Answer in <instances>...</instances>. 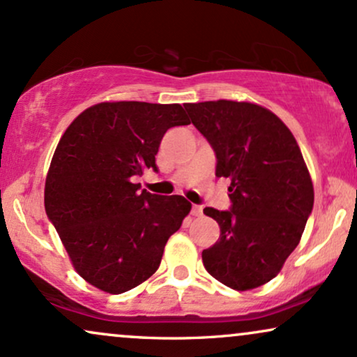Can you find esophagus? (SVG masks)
Here are the masks:
<instances>
[{
    "label": "esophagus",
    "mask_w": 357,
    "mask_h": 357,
    "mask_svg": "<svg viewBox=\"0 0 357 357\" xmlns=\"http://www.w3.org/2000/svg\"><path fill=\"white\" fill-rule=\"evenodd\" d=\"M191 214H192V216H201V214H203V206H199V204L192 206Z\"/></svg>",
    "instance_id": "obj_1"
}]
</instances>
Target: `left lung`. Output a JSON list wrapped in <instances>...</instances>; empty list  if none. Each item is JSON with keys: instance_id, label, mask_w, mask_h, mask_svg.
<instances>
[{"instance_id": "left-lung-1", "label": "left lung", "mask_w": 357, "mask_h": 357, "mask_svg": "<svg viewBox=\"0 0 357 357\" xmlns=\"http://www.w3.org/2000/svg\"><path fill=\"white\" fill-rule=\"evenodd\" d=\"M184 109L229 178L231 208H206L220 239L203 251L206 271L231 289L263 286L281 271L311 216L314 190L293 132L263 106L188 102Z\"/></svg>"}]
</instances>
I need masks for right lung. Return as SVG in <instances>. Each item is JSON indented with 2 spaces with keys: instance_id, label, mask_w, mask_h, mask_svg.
<instances>
[{
  "instance_id": "1",
  "label": "right lung",
  "mask_w": 357,
  "mask_h": 357,
  "mask_svg": "<svg viewBox=\"0 0 357 357\" xmlns=\"http://www.w3.org/2000/svg\"><path fill=\"white\" fill-rule=\"evenodd\" d=\"M190 123L181 105L118 101L91 106L64 131L46 176L45 209L89 284L121 294L160 268L191 203L151 195L135 179L144 169L158 173L165 132Z\"/></svg>"
}]
</instances>
